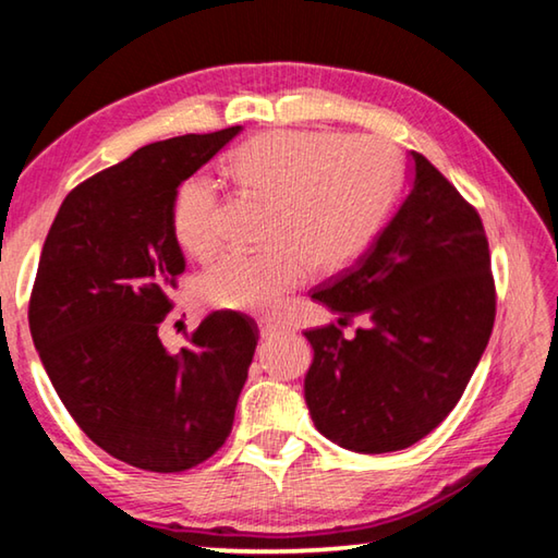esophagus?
<instances>
[{
  "mask_svg": "<svg viewBox=\"0 0 558 558\" xmlns=\"http://www.w3.org/2000/svg\"><path fill=\"white\" fill-rule=\"evenodd\" d=\"M282 332H286V329L276 325V323H268V319H263V323H260V337L263 339H272V337H278Z\"/></svg>",
  "mask_w": 558,
  "mask_h": 558,
  "instance_id": "1",
  "label": "esophagus"
}]
</instances>
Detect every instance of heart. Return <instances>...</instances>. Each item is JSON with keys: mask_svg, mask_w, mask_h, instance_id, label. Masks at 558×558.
I'll return each mask as SVG.
<instances>
[{"mask_svg": "<svg viewBox=\"0 0 558 558\" xmlns=\"http://www.w3.org/2000/svg\"><path fill=\"white\" fill-rule=\"evenodd\" d=\"M226 172L272 202L266 251H231L199 280L214 307L270 315L307 280L352 263L391 209L399 179L393 149L376 137L329 132H266L233 149ZM221 189L194 174L177 189L172 231L194 258L219 245Z\"/></svg>", "mask_w": 558, "mask_h": 558, "instance_id": "b5f03b06", "label": "heart"}]
</instances>
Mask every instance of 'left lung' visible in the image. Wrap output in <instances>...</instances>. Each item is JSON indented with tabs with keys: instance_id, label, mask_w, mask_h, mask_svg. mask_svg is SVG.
<instances>
[{
	"instance_id": "left-lung-1",
	"label": "left lung",
	"mask_w": 558,
	"mask_h": 558,
	"mask_svg": "<svg viewBox=\"0 0 558 558\" xmlns=\"http://www.w3.org/2000/svg\"><path fill=\"white\" fill-rule=\"evenodd\" d=\"M413 155L391 221L313 298L339 325L307 329L305 401L317 430L354 452H393L456 409L495 325L489 245L475 206ZM371 319L354 338L341 325Z\"/></svg>"
}]
</instances>
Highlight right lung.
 <instances>
[{"label":"right lung","instance_id":"add662e5","mask_svg":"<svg viewBox=\"0 0 558 558\" xmlns=\"http://www.w3.org/2000/svg\"><path fill=\"white\" fill-rule=\"evenodd\" d=\"M241 125L132 153L65 196L46 235L29 329L81 430L132 468L184 472L229 438L258 344L241 313H211L177 354L157 329L184 272L172 231L179 184Z\"/></svg>","mask_w":558,"mask_h":558}]
</instances>
